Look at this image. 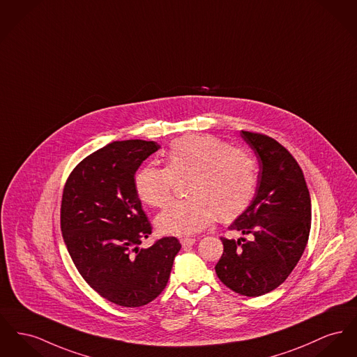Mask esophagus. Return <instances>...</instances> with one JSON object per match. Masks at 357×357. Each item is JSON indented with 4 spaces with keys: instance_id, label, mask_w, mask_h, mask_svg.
<instances>
[{
    "instance_id": "esophagus-1",
    "label": "esophagus",
    "mask_w": 357,
    "mask_h": 357,
    "mask_svg": "<svg viewBox=\"0 0 357 357\" xmlns=\"http://www.w3.org/2000/svg\"><path fill=\"white\" fill-rule=\"evenodd\" d=\"M197 238H192V237H185V238H181V244L183 248H190L195 244Z\"/></svg>"
}]
</instances>
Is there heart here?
<instances>
[{
  "mask_svg": "<svg viewBox=\"0 0 357 357\" xmlns=\"http://www.w3.org/2000/svg\"><path fill=\"white\" fill-rule=\"evenodd\" d=\"M166 167L147 165L135 175L137 197L162 208L171 198L175 179L188 175L186 198L169 202L156 218L159 231L186 236L205 229L215 218L231 220L251 204L257 166L245 148L231 147L211 135L174 140L165 155Z\"/></svg>",
  "mask_w": 357,
  "mask_h": 357,
  "instance_id": "heart-1",
  "label": "heart"
}]
</instances>
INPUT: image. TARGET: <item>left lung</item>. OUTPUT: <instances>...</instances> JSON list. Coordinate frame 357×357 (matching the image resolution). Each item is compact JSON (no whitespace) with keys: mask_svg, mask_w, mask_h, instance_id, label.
Listing matches in <instances>:
<instances>
[{"mask_svg":"<svg viewBox=\"0 0 357 357\" xmlns=\"http://www.w3.org/2000/svg\"><path fill=\"white\" fill-rule=\"evenodd\" d=\"M259 162L251 205L228 229L250 238L221 237L224 253L215 264L220 280L234 293L259 296L280 286L306 248L312 201L293 155L266 135L241 130Z\"/></svg>","mask_w":357,"mask_h":357,"instance_id":"obj_1","label":"left lung"}]
</instances>
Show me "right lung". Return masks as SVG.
Here are the masks:
<instances>
[{
    "label": "right lung",
    "mask_w": 357,
    "mask_h": 357,
    "mask_svg": "<svg viewBox=\"0 0 357 357\" xmlns=\"http://www.w3.org/2000/svg\"><path fill=\"white\" fill-rule=\"evenodd\" d=\"M160 146L146 140L113 142L73 169L64 185L61 229L86 283L107 301L139 307L167 286L181 250L175 237L140 248L152 227L135 190V174Z\"/></svg>",
    "instance_id": "right-lung-1"
}]
</instances>
